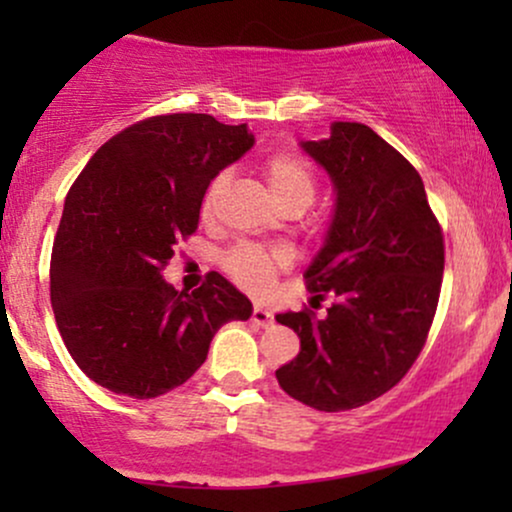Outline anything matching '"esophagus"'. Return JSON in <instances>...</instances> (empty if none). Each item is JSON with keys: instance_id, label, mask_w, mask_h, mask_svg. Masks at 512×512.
<instances>
[{"instance_id": "34e87169", "label": "esophagus", "mask_w": 512, "mask_h": 512, "mask_svg": "<svg viewBox=\"0 0 512 512\" xmlns=\"http://www.w3.org/2000/svg\"><path fill=\"white\" fill-rule=\"evenodd\" d=\"M252 322H255L257 327H269L274 322V315L269 313L267 308H260V305H255V310H252Z\"/></svg>"}]
</instances>
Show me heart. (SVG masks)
Masks as SVG:
<instances>
[{
    "label": "heart",
    "instance_id": "b5f03b06",
    "mask_svg": "<svg viewBox=\"0 0 512 512\" xmlns=\"http://www.w3.org/2000/svg\"><path fill=\"white\" fill-rule=\"evenodd\" d=\"M262 173L272 187L274 197L284 209H305L315 199L317 180L315 170L301 154L293 151H276L262 163ZM226 187V173H219L209 182L202 197V214H214L219 197ZM286 264V257L279 250H267L260 245H236L223 255V269L238 281L240 286L252 291H264L274 281L276 272Z\"/></svg>",
    "mask_w": 512,
    "mask_h": 512
}]
</instances>
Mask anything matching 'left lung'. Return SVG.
<instances>
[{
  "label": "left lung",
  "mask_w": 512,
  "mask_h": 512,
  "mask_svg": "<svg viewBox=\"0 0 512 512\" xmlns=\"http://www.w3.org/2000/svg\"><path fill=\"white\" fill-rule=\"evenodd\" d=\"M330 173L337 207L325 248L305 272L325 317L310 308L276 322L301 351L276 370L281 390L320 411L385 395L424 349L443 284L445 245L416 168L361 122H334L330 139L303 142Z\"/></svg>",
  "instance_id": "left-lung-1"
}]
</instances>
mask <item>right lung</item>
I'll return each instance as SVG.
<instances>
[{
    "label": "right lung",
    "instance_id": "right-lung-1",
    "mask_svg": "<svg viewBox=\"0 0 512 512\" xmlns=\"http://www.w3.org/2000/svg\"><path fill=\"white\" fill-rule=\"evenodd\" d=\"M255 137L204 113L156 115L108 139L64 202L50 301L88 378L134 399L166 395L207 361L216 330L252 303L219 272L175 291L163 269L197 231L209 182Z\"/></svg>",
    "mask_w": 512,
    "mask_h": 512
}]
</instances>
